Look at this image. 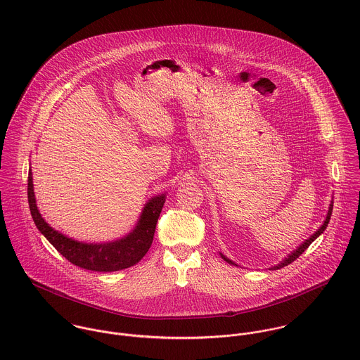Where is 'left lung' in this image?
Wrapping results in <instances>:
<instances>
[{
  "instance_id": "8db88e82",
  "label": "left lung",
  "mask_w": 360,
  "mask_h": 360,
  "mask_svg": "<svg viewBox=\"0 0 360 360\" xmlns=\"http://www.w3.org/2000/svg\"><path fill=\"white\" fill-rule=\"evenodd\" d=\"M333 204H334V202L331 201L330 207H328V212H327V216H326V220H324V223L321 224V227H320V229H319V230H317L314 234H311V236L309 237L308 240H307L305 243H302V244H301V245H300V247H298V248H297L294 252H291V254H290L288 257H285L283 262H280L277 266H273V267H271V270H278V269H281V267H284V266H287V264L292 263V262H294L297 257H300L301 255H302V252H304V251H307V248H308L309 245H310V244H311V243H313V241H314V240H316V238H317V237H319V236H320V234H321V233L326 230V227H327V224H328V221H330V217H331V212H333ZM220 255H221V257H223V259H224L227 263H230V264H236L234 262H231L230 259H227V257H224L223 254H220ZM236 266H237V264H236Z\"/></svg>"
}]
</instances>
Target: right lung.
<instances>
[{"label": "right lung", "instance_id": "obj_1", "mask_svg": "<svg viewBox=\"0 0 360 360\" xmlns=\"http://www.w3.org/2000/svg\"><path fill=\"white\" fill-rule=\"evenodd\" d=\"M27 200L32 217L37 229L62 257L82 269L105 273L127 269L139 263L148 252L154 240L156 221L165 204V194L154 197L146 204L136 229L129 236L105 244H86L75 241L53 230L41 217L36 205L32 172L29 173L27 180Z\"/></svg>", "mask_w": 360, "mask_h": 360}]
</instances>
